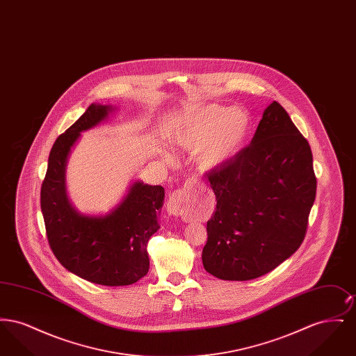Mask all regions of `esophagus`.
Returning a JSON list of instances; mask_svg holds the SVG:
<instances>
[{"instance_id": "obj_1", "label": "esophagus", "mask_w": 356, "mask_h": 356, "mask_svg": "<svg viewBox=\"0 0 356 356\" xmlns=\"http://www.w3.org/2000/svg\"><path fill=\"white\" fill-rule=\"evenodd\" d=\"M196 188V180H188L183 188L176 191L170 197L167 211L172 216H186L192 205V191Z\"/></svg>"}]
</instances>
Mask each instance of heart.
I'll return each mask as SVG.
<instances>
[{
    "instance_id": "b5f03b06",
    "label": "heart",
    "mask_w": 356,
    "mask_h": 356,
    "mask_svg": "<svg viewBox=\"0 0 356 356\" xmlns=\"http://www.w3.org/2000/svg\"><path fill=\"white\" fill-rule=\"evenodd\" d=\"M251 116L243 108L211 104L188 115L172 141L189 152L200 170H218L243 149L251 132Z\"/></svg>"
}]
</instances>
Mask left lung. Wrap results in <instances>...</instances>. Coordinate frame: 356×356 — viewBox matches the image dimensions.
Wrapping results in <instances>:
<instances>
[{"instance_id":"8db88e82","label":"left lung","mask_w":356,"mask_h":356,"mask_svg":"<svg viewBox=\"0 0 356 356\" xmlns=\"http://www.w3.org/2000/svg\"><path fill=\"white\" fill-rule=\"evenodd\" d=\"M207 179L216 211L207 222L205 271L221 280L263 276L303 243L316 177L308 141L273 102L251 144Z\"/></svg>"}]
</instances>
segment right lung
Returning a JSON list of instances; mask_svg holds the SVG:
<instances>
[{"label": "right lung", "mask_w": 356, "mask_h": 356, "mask_svg": "<svg viewBox=\"0 0 356 356\" xmlns=\"http://www.w3.org/2000/svg\"><path fill=\"white\" fill-rule=\"evenodd\" d=\"M112 105L90 104L84 115L54 141L41 186L47 236L57 260L68 271L102 286H129L149 270L147 244L160 228L157 219L164 188L135 181L109 213H80L69 202L65 170L81 132L113 112Z\"/></svg>", "instance_id": "obj_1"}]
</instances>
